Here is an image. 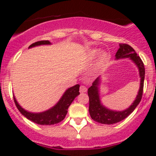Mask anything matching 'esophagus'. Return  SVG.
<instances>
[{"label": "esophagus", "instance_id": "1", "mask_svg": "<svg viewBox=\"0 0 156 156\" xmlns=\"http://www.w3.org/2000/svg\"><path fill=\"white\" fill-rule=\"evenodd\" d=\"M87 87H86L85 86H81L80 87V92L81 93L87 92Z\"/></svg>", "mask_w": 156, "mask_h": 156}]
</instances>
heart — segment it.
Here are the masks:
<instances>
[{
	"mask_svg": "<svg viewBox=\"0 0 156 156\" xmlns=\"http://www.w3.org/2000/svg\"><path fill=\"white\" fill-rule=\"evenodd\" d=\"M100 53V49L99 48H94V49L90 50L87 53V59L88 60H94L96 56H99V54ZM110 59V55L108 52H103L100 54L98 59L97 62L95 65V70H99L101 68H103L105 64L109 61Z\"/></svg>",
	"mask_w": 156,
	"mask_h": 156,
	"instance_id": "b5f03b06",
	"label": "heart"
}]
</instances>
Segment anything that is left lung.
<instances>
[{
	"instance_id": "obj_1",
	"label": "left lung",
	"mask_w": 156,
	"mask_h": 156,
	"mask_svg": "<svg viewBox=\"0 0 156 156\" xmlns=\"http://www.w3.org/2000/svg\"><path fill=\"white\" fill-rule=\"evenodd\" d=\"M116 60L120 59L129 58L134 63L137 68L138 69L139 77H140V87L138 90V95L135 100L131 105L123 111H116L112 110L105 107L100 100V84L102 83L101 76L98 77L92 83V86L88 89V96H89V112L90 117L96 122L105 125H112V124L120 122L129 115H130L136 108L141 101L143 96V84L145 78V68L141 58L136 53L133 48L129 44H120L118 51L116 53Z\"/></svg>"
}]
</instances>
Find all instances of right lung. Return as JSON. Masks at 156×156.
I'll return each mask as SVG.
<instances>
[{"mask_svg":"<svg viewBox=\"0 0 156 156\" xmlns=\"http://www.w3.org/2000/svg\"><path fill=\"white\" fill-rule=\"evenodd\" d=\"M50 44H52V43L48 40H42V41L34 43L30 45L28 48H31L40 46V45ZM79 87L80 86L77 84L73 87L68 88L64 92L63 95L61 96L58 102L56 103L53 107L48 109L46 111L41 112H31L27 111L20 106V104H18L16 100L15 96H13V100H14V103H15L16 106L19 112L25 116L26 118H27L28 120H30L38 125L51 126V125L59 123L65 119L66 114L68 112V108L69 105L72 104L73 100L80 94Z\"/></svg>","mask_w":156,"mask_h":156,"instance_id":"add662e5","label":"right lung"}]
</instances>
